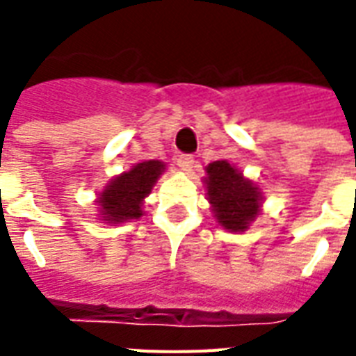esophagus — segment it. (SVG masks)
Segmentation results:
<instances>
[{"label": "esophagus", "instance_id": "obj_1", "mask_svg": "<svg viewBox=\"0 0 356 356\" xmlns=\"http://www.w3.org/2000/svg\"><path fill=\"white\" fill-rule=\"evenodd\" d=\"M194 162L195 159L192 155H179L177 156V164L181 170H184V172H190L192 168H194Z\"/></svg>", "mask_w": 356, "mask_h": 356}]
</instances>
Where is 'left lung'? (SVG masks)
Wrapping results in <instances>:
<instances>
[{
    "instance_id": "obj_1",
    "label": "left lung",
    "mask_w": 356,
    "mask_h": 356,
    "mask_svg": "<svg viewBox=\"0 0 356 356\" xmlns=\"http://www.w3.org/2000/svg\"><path fill=\"white\" fill-rule=\"evenodd\" d=\"M207 194L222 227L243 231L259 212L260 192L242 177L229 162L216 161L207 166Z\"/></svg>"
}]
</instances>
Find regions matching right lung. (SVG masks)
Returning <instances> with one entry per match:
<instances>
[{"label":"right lung","instance_id":"right-lung-1","mask_svg":"<svg viewBox=\"0 0 356 356\" xmlns=\"http://www.w3.org/2000/svg\"><path fill=\"white\" fill-rule=\"evenodd\" d=\"M164 172V164L159 161L140 162L133 170L113 179L107 188L99 194V205L105 222L122 223L142 216L140 205L151 192L159 175Z\"/></svg>","mask_w":356,"mask_h":356}]
</instances>
